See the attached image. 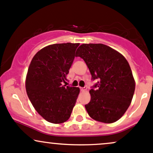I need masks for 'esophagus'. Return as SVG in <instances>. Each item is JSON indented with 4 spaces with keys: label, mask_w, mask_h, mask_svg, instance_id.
I'll return each instance as SVG.
<instances>
[{
    "label": "esophagus",
    "mask_w": 153,
    "mask_h": 153,
    "mask_svg": "<svg viewBox=\"0 0 153 153\" xmlns=\"http://www.w3.org/2000/svg\"><path fill=\"white\" fill-rule=\"evenodd\" d=\"M86 89H87V88L85 86L84 87V88H80V91H83V92L85 91H86Z\"/></svg>",
    "instance_id": "obj_1"
}]
</instances>
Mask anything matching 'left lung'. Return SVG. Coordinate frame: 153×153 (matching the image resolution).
<instances>
[{
  "label": "left lung",
  "mask_w": 153,
  "mask_h": 153,
  "mask_svg": "<svg viewBox=\"0 0 153 153\" xmlns=\"http://www.w3.org/2000/svg\"><path fill=\"white\" fill-rule=\"evenodd\" d=\"M88 66L92 79L98 80L91 89V101L85 107L94 120L105 123L117 121L130 106L135 80L130 65L123 55L102 43L82 44L77 49Z\"/></svg>",
  "instance_id": "left-lung-1"
}]
</instances>
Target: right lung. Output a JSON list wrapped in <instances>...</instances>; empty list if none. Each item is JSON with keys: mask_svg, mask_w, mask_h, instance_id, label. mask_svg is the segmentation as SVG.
<instances>
[{"mask_svg": "<svg viewBox=\"0 0 153 153\" xmlns=\"http://www.w3.org/2000/svg\"><path fill=\"white\" fill-rule=\"evenodd\" d=\"M80 43H56L38 51L32 59L25 88L35 110L51 123L67 121L80 93L78 87L63 85Z\"/></svg>", "mask_w": 153, "mask_h": 153, "instance_id": "right-lung-1", "label": "right lung"}]
</instances>
